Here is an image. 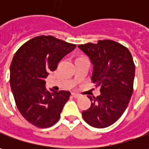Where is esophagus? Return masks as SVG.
<instances>
[{
    "label": "esophagus",
    "mask_w": 149,
    "mask_h": 149,
    "mask_svg": "<svg viewBox=\"0 0 149 149\" xmlns=\"http://www.w3.org/2000/svg\"><path fill=\"white\" fill-rule=\"evenodd\" d=\"M72 96H73L74 98H76V99H77V98H79L80 95H79V94H76V93H72Z\"/></svg>",
    "instance_id": "obj_1"
}]
</instances>
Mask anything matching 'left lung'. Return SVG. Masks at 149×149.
<instances>
[{
    "label": "left lung",
    "instance_id": "8db88e82",
    "mask_svg": "<svg viewBox=\"0 0 149 149\" xmlns=\"http://www.w3.org/2000/svg\"><path fill=\"white\" fill-rule=\"evenodd\" d=\"M94 65L91 79L100 95L89 96L91 105L82 112L86 123L103 129L114 123L125 111L134 89L135 65L128 48L111 40L78 46Z\"/></svg>",
    "mask_w": 149,
    "mask_h": 149
}]
</instances>
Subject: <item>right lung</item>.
<instances>
[{"label": "right lung", "instance_id": "obj_1", "mask_svg": "<svg viewBox=\"0 0 149 149\" xmlns=\"http://www.w3.org/2000/svg\"><path fill=\"white\" fill-rule=\"evenodd\" d=\"M76 45L51 36L28 40L15 52L10 67V84L18 110L38 128L57 123L70 93L45 88V79Z\"/></svg>", "mask_w": 149, "mask_h": 149}]
</instances>
